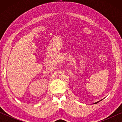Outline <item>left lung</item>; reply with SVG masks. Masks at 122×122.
<instances>
[{
    "label": "left lung",
    "mask_w": 122,
    "mask_h": 122,
    "mask_svg": "<svg viewBox=\"0 0 122 122\" xmlns=\"http://www.w3.org/2000/svg\"><path fill=\"white\" fill-rule=\"evenodd\" d=\"M100 102V101H98V102H96V103H95V104H96V103H98V102Z\"/></svg>",
    "instance_id": "1"
}]
</instances>
